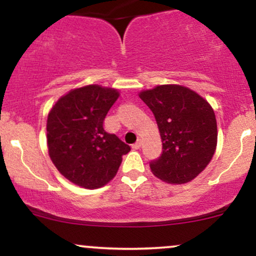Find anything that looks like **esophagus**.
<instances>
[{
    "instance_id": "obj_1",
    "label": "esophagus",
    "mask_w": 256,
    "mask_h": 256,
    "mask_svg": "<svg viewBox=\"0 0 256 256\" xmlns=\"http://www.w3.org/2000/svg\"><path fill=\"white\" fill-rule=\"evenodd\" d=\"M140 146H142V140H138L137 142L134 143V146H132V148H134V149H140Z\"/></svg>"
}]
</instances>
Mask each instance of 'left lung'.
<instances>
[{
    "mask_svg": "<svg viewBox=\"0 0 256 256\" xmlns=\"http://www.w3.org/2000/svg\"><path fill=\"white\" fill-rule=\"evenodd\" d=\"M140 98L158 122L162 154L150 162L152 174L170 184L196 178L212 160L218 140L212 106L189 88L158 85Z\"/></svg>",
    "mask_w": 256,
    "mask_h": 256,
    "instance_id": "8db88e82",
    "label": "left lung"
}]
</instances>
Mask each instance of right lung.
<instances>
[{"label": "right lung", "mask_w": 256, "mask_h": 256, "mask_svg": "<svg viewBox=\"0 0 256 256\" xmlns=\"http://www.w3.org/2000/svg\"><path fill=\"white\" fill-rule=\"evenodd\" d=\"M119 91L98 84L73 89L58 100L46 120L52 164L73 184L98 189L116 177L130 146L104 128Z\"/></svg>", "instance_id": "1"}]
</instances>
